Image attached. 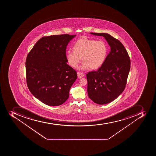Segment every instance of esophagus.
<instances>
[{"instance_id":"esophagus-1","label":"esophagus","mask_w":156,"mask_h":156,"mask_svg":"<svg viewBox=\"0 0 156 156\" xmlns=\"http://www.w3.org/2000/svg\"><path fill=\"white\" fill-rule=\"evenodd\" d=\"M84 74L81 72H77V76L79 78H81L84 76Z\"/></svg>"}]
</instances>
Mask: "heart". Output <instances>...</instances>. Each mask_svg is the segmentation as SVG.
<instances>
[{
    "label": "heart",
    "instance_id": "b5f03b06",
    "mask_svg": "<svg viewBox=\"0 0 156 156\" xmlns=\"http://www.w3.org/2000/svg\"><path fill=\"white\" fill-rule=\"evenodd\" d=\"M74 51H67L66 58L72 67H77L81 58V69L96 70L101 67L105 61L108 47L105 41H96L87 37L80 38L74 44Z\"/></svg>",
    "mask_w": 156,
    "mask_h": 156
}]
</instances>
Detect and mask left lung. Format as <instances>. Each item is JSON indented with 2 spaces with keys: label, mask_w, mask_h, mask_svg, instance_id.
Returning a JSON list of instances; mask_svg holds the SVG:
<instances>
[{
  "label": "left lung",
  "mask_w": 156,
  "mask_h": 156,
  "mask_svg": "<svg viewBox=\"0 0 156 156\" xmlns=\"http://www.w3.org/2000/svg\"><path fill=\"white\" fill-rule=\"evenodd\" d=\"M91 34L104 37L111 47L103 65L97 71L86 74L89 98L94 103L105 105L115 100L124 91L131 62L126 50L118 39L108 34Z\"/></svg>",
  "instance_id": "8db88e82"
}]
</instances>
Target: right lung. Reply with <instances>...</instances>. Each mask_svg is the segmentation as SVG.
Returning a JSON list of instances; mask_svg holds the SVG:
<instances>
[{
    "label": "right lung",
    "mask_w": 156,
    "mask_h": 156,
    "mask_svg": "<svg viewBox=\"0 0 156 156\" xmlns=\"http://www.w3.org/2000/svg\"><path fill=\"white\" fill-rule=\"evenodd\" d=\"M75 37L63 34L42 37L27 55V86L31 93L45 105H60L69 98L77 73L67 64L66 50Z\"/></svg>",
    "instance_id": "1"
}]
</instances>
